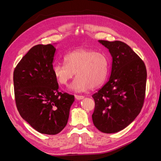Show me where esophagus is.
Masks as SVG:
<instances>
[{
	"mask_svg": "<svg viewBox=\"0 0 161 161\" xmlns=\"http://www.w3.org/2000/svg\"><path fill=\"white\" fill-rule=\"evenodd\" d=\"M75 98H76L77 100H80V99H84L85 97L82 96V95H75Z\"/></svg>",
	"mask_w": 161,
	"mask_h": 161,
	"instance_id": "obj_1",
	"label": "esophagus"
}]
</instances>
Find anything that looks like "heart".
Returning a JSON list of instances; mask_svg holds the SVG:
<instances>
[{
  "mask_svg": "<svg viewBox=\"0 0 161 161\" xmlns=\"http://www.w3.org/2000/svg\"><path fill=\"white\" fill-rule=\"evenodd\" d=\"M64 62L53 65V75L60 85H66L76 73L70 89L76 92L97 88L108 77V60L102 53L80 47L66 55Z\"/></svg>",
  "mask_w": 161,
  "mask_h": 161,
  "instance_id": "heart-1",
  "label": "heart"
}]
</instances>
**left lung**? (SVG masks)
Instances as JSON below:
<instances>
[{
	"label": "left lung",
	"instance_id": "8db88e82",
	"mask_svg": "<svg viewBox=\"0 0 161 161\" xmlns=\"http://www.w3.org/2000/svg\"><path fill=\"white\" fill-rule=\"evenodd\" d=\"M112 56L108 81L92 95L95 101L92 121L99 131L115 133L130 124L142 109L147 72L144 62L121 41L99 40Z\"/></svg>",
	"mask_w": 161,
	"mask_h": 161
}]
</instances>
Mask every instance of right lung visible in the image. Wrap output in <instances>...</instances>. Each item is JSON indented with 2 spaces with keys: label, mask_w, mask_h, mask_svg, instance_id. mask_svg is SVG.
I'll list each match as a JSON object with an SVG mask.
<instances>
[{
  "label": "right lung",
  "mask_w": 161,
  "mask_h": 161,
  "mask_svg": "<svg viewBox=\"0 0 161 161\" xmlns=\"http://www.w3.org/2000/svg\"><path fill=\"white\" fill-rule=\"evenodd\" d=\"M56 48L52 44L31 47L13 72L14 98L22 118L39 132L57 134L69 118L74 95L58 91L52 70Z\"/></svg>",
  "instance_id": "right-lung-1"
}]
</instances>
